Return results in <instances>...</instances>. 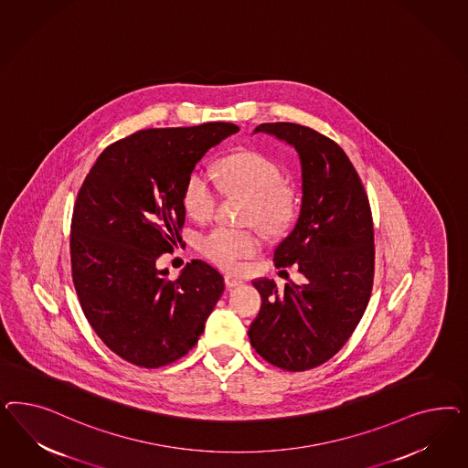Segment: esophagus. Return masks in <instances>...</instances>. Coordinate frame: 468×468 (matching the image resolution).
Masks as SVG:
<instances>
[{"instance_id": "obj_1", "label": "esophagus", "mask_w": 468, "mask_h": 468, "mask_svg": "<svg viewBox=\"0 0 468 468\" xmlns=\"http://www.w3.org/2000/svg\"><path fill=\"white\" fill-rule=\"evenodd\" d=\"M243 283L240 278H235L233 274H225V284H227V288H237V286H240Z\"/></svg>"}]
</instances>
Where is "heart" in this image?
<instances>
[{"label":"heart","mask_w":468,"mask_h":468,"mask_svg":"<svg viewBox=\"0 0 468 468\" xmlns=\"http://www.w3.org/2000/svg\"><path fill=\"white\" fill-rule=\"evenodd\" d=\"M219 185L228 194L250 198L247 223H255L266 233H280L293 218L295 196L282 184V171L262 154L245 151L227 157L218 166ZM219 200V186L213 171L197 166L190 171L184 186V206L188 216L206 221L213 216ZM198 247L216 264L233 270L241 259L257 254L261 239L252 229L214 228L206 233Z\"/></svg>","instance_id":"1"}]
</instances>
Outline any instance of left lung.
<instances>
[{
    "instance_id": "obj_1",
    "label": "left lung",
    "mask_w": 468,
    "mask_h": 468,
    "mask_svg": "<svg viewBox=\"0 0 468 468\" xmlns=\"http://www.w3.org/2000/svg\"><path fill=\"white\" fill-rule=\"evenodd\" d=\"M297 151L302 200L297 223L274 250L276 268L297 264L307 283L259 278L261 311L250 345L270 364L307 370L324 364L348 341L367 309L374 280V228L354 165L336 142L297 123H262Z\"/></svg>"
}]
</instances>
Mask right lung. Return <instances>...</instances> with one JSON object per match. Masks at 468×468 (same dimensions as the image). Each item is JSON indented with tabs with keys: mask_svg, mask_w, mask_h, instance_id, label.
<instances>
[{
	"mask_svg": "<svg viewBox=\"0 0 468 468\" xmlns=\"http://www.w3.org/2000/svg\"><path fill=\"white\" fill-rule=\"evenodd\" d=\"M239 130L225 122L141 130L108 145L79 190L73 284L89 324L130 364L156 368L184 356L225 292L204 261L188 262L176 280L156 261L182 240L186 176Z\"/></svg>",
	"mask_w": 468,
	"mask_h": 468,
	"instance_id": "1",
	"label": "right lung"
}]
</instances>
